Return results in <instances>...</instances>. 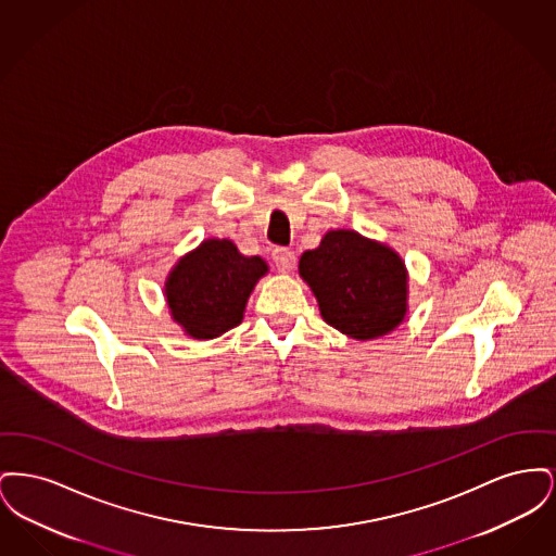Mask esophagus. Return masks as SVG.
Wrapping results in <instances>:
<instances>
[{"mask_svg":"<svg viewBox=\"0 0 556 556\" xmlns=\"http://www.w3.org/2000/svg\"><path fill=\"white\" fill-rule=\"evenodd\" d=\"M273 263L281 270V273H290L295 266V254L288 250V248H275L273 250Z\"/></svg>","mask_w":556,"mask_h":556,"instance_id":"34e87169","label":"esophagus"}]
</instances>
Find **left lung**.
I'll return each mask as SVG.
<instances>
[{"mask_svg":"<svg viewBox=\"0 0 556 556\" xmlns=\"http://www.w3.org/2000/svg\"><path fill=\"white\" fill-rule=\"evenodd\" d=\"M323 318L354 340L390 333L406 315V268L394 250L354 231H329L300 258Z\"/></svg>","mask_w":556,"mask_h":556,"instance_id":"1","label":"left lung"}]
</instances>
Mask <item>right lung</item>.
I'll return each instance as SVG.
<instances>
[{
  "label": "right lung",
  "mask_w": 556,
  "mask_h": 556,
  "mask_svg": "<svg viewBox=\"0 0 556 556\" xmlns=\"http://www.w3.org/2000/svg\"><path fill=\"white\" fill-rule=\"evenodd\" d=\"M266 263L245 258L229 239H208L173 268L166 300L173 318L195 340H212L238 327Z\"/></svg>",
  "instance_id": "add662e5"
}]
</instances>
